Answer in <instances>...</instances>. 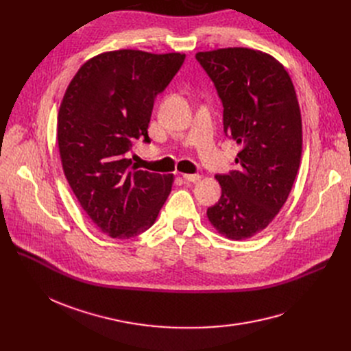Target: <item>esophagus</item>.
<instances>
[{
    "instance_id": "esophagus-1",
    "label": "esophagus",
    "mask_w": 351,
    "mask_h": 351,
    "mask_svg": "<svg viewBox=\"0 0 351 351\" xmlns=\"http://www.w3.org/2000/svg\"><path fill=\"white\" fill-rule=\"evenodd\" d=\"M182 178L188 182H196L200 179V175L199 173H185V175H182Z\"/></svg>"
}]
</instances>
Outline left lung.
I'll return each mask as SVG.
<instances>
[{
    "label": "left lung",
    "mask_w": 351,
    "mask_h": 351,
    "mask_svg": "<svg viewBox=\"0 0 351 351\" xmlns=\"http://www.w3.org/2000/svg\"><path fill=\"white\" fill-rule=\"evenodd\" d=\"M223 106V132L241 145L237 169L216 175L222 196L208 208L210 223L242 241L279 213L302 158V117L293 82L280 62L261 51L197 52Z\"/></svg>",
    "instance_id": "1"
}]
</instances>
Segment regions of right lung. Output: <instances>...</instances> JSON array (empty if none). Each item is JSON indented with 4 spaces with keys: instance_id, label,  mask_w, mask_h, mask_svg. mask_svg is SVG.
<instances>
[{
    "instance_id": "add662e5",
    "label": "right lung",
    "mask_w": 351,
    "mask_h": 351,
    "mask_svg": "<svg viewBox=\"0 0 351 351\" xmlns=\"http://www.w3.org/2000/svg\"><path fill=\"white\" fill-rule=\"evenodd\" d=\"M185 61L183 53L105 52L71 81L58 114L64 173L104 233L129 239L149 229L172 189V175L138 171L132 142L147 136L156 97Z\"/></svg>"
}]
</instances>
